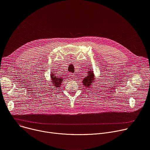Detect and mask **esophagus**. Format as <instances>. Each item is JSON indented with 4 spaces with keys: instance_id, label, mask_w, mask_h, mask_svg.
Instances as JSON below:
<instances>
[{
    "instance_id": "34e87169",
    "label": "esophagus",
    "mask_w": 150,
    "mask_h": 150,
    "mask_svg": "<svg viewBox=\"0 0 150 150\" xmlns=\"http://www.w3.org/2000/svg\"><path fill=\"white\" fill-rule=\"evenodd\" d=\"M70 76H71V77H74V76H75V75H74V74H71Z\"/></svg>"
}]
</instances>
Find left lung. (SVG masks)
Segmentation results:
<instances>
[{"label":"left lung","instance_id":"left-lung-1","mask_svg":"<svg viewBox=\"0 0 150 150\" xmlns=\"http://www.w3.org/2000/svg\"><path fill=\"white\" fill-rule=\"evenodd\" d=\"M88 76H87L83 79V84L87 87H90L91 85H93V83L94 81V75L91 71L88 72Z\"/></svg>","mask_w":150,"mask_h":150}]
</instances>
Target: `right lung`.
Wrapping results in <instances>:
<instances>
[{
  "label": "right lung",
  "instance_id": "1",
  "mask_svg": "<svg viewBox=\"0 0 150 150\" xmlns=\"http://www.w3.org/2000/svg\"><path fill=\"white\" fill-rule=\"evenodd\" d=\"M51 81H52V82L53 83L52 84L54 85V86L57 87H60V86L62 84V82H63L62 79L60 78H57V76L54 75V74H51Z\"/></svg>",
  "mask_w": 150,
  "mask_h": 150
}]
</instances>
